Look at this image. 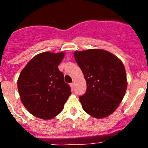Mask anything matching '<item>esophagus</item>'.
<instances>
[{"label":"esophagus","instance_id":"34e87169","mask_svg":"<svg viewBox=\"0 0 148 148\" xmlns=\"http://www.w3.org/2000/svg\"><path fill=\"white\" fill-rule=\"evenodd\" d=\"M70 87H71L72 90H74V87H75V84H74V83L70 84Z\"/></svg>","mask_w":148,"mask_h":148}]
</instances>
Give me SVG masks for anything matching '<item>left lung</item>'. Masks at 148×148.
Segmentation results:
<instances>
[{"label": "left lung", "instance_id": "left-lung-1", "mask_svg": "<svg viewBox=\"0 0 148 148\" xmlns=\"http://www.w3.org/2000/svg\"><path fill=\"white\" fill-rule=\"evenodd\" d=\"M74 57L87 82L86 92L79 97L84 110L96 119L112 114L127 90L123 63L112 53L100 49L76 51Z\"/></svg>", "mask_w": 148, "mask_h": 148}]
</instances>
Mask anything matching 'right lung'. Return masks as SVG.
<instances>
[{"mask_svg":"<svg viewBox=\"0 0 148 148\" xmlns=\"http://www.w3.org/2000/svg\"><path fill=\"white\" fill-rule=\"evenodd\" d=\"M64 53L44 52L35 56L21 73L18 89L27 110L42 119H51L62 111L71 95L58 65Z\"/></svg>","mask_w":148,"mask_h":148,"instance_id":"right-lung-1","label":"right lung"}]
</instances>
